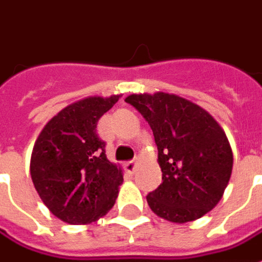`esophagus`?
<instances>
[{"instance_id":"1","label":"esophagus","mask_w":262,"mask_h":262,"mask_svg":"<svg viewBox=\"0 0 262 262\" xmlns=\"http://www.w3.org/2000/svg\"><path fill=\"white\" fill-rule=\"evenodd\" d=\"M137 164H139V159H135V160H130V162H126L125 163V170L127 173H130L133 174L137 169Z\"/></svg>"}]
</instances>
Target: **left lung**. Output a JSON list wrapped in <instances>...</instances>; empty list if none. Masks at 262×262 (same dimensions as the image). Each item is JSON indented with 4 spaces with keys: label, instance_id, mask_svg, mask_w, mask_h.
I'll use <instances>...</instances> for the list:
<instances>
[{
    "label": "left lung",
    "instance_id": "1",
    "mask_svg": "<svg viewBox=\"0 0 262 262\" xmlns=\"http://www.w3.org/2000/svg\"><path fill=\"white\" fill-rule=\"evenodd\" d=\"M125 100L147 120L159 150L163 182L146 195L151 211L183 224L213 210L233 170V150L219 122L173 93H133Z\"/></svg>",
    "mask_w": 262,
    "mask_h": 262
}]
</instances>
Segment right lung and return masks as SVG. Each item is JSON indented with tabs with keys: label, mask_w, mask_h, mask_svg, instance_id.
<instances>
[{
	"label": "right lung",
	"mask_w": 262,
	"mask_h": 262,
	"mask_svg": "<svg viewBox=\"0 0 262 262\" xmlns=\"http://www.w3.org/2000/svg\"><path fill=\"white\" fill-rule=\"evenodd\" d=\"M120 95L80 99L49 120L36 139L29 171L49 211L68 224L99 220L118 199L123 171L106 157L96 133Z\"/></svg>",
	"instance_id": "obj_1"
}]
</instances>
